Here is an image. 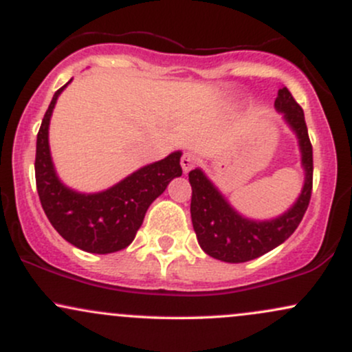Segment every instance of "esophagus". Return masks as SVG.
I'll list each match as a JSON object with an SVG mask.
<instances>
[{
    "instance_id": "34e87169",
    "label": "esophagus",
    "mask_w": 352,
    "mask_h": 352,
    "mask_svg": "<svg viewBox=\"0 0 352 352\" xmlns=\"http://www.w3.org/2000/svg\"><path fill=\"white\" fill-rule=\"evenodd\" d=\"M180 165H182V170H184V173H188L197 165V155H195V153L185 152L184 155H182Z\"/></svg>"
}]
</instances>
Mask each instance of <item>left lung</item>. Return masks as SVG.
<instances>
[{"instance_id": "8db88e82", "label": "left lung", "mask_w": 352, "mask_h": 352, "mask_svg": "<svg viewBox=\"0 0 352 352\" xmlns=\"http://www.w3.org/2000/svg\"><path fill=\"white\" fill-rule=\"evenodd\" d=\"M274 109L296 135L305 173L300 195L285 213L270 220H253L241 215L201 168L197 167L188 173L192 185L190 213L197 240L208 256L220 261L245 263L272 252L293 235L309 205L313 188V147L306 129L305 112L286 87L278 91Z\"/></svg>"}]
</instances>
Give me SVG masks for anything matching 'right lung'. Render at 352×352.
I'll list each match as a JSON object with an SVG mask.
<instances>
[{
  "label": "right lung",
  "instance_id": "right-lung-1",
  "mask_svg": "<svg viewBox=\"0 0 352 352\" xmlns=\"http://www.w3.org/2000/svg\"><path fill=\"white\" fill-rule=\"evenodd\" d=\"M71 80L54 92L38 132L34 162L38 195L47 220L64 240L87 253H114L134 241L152 201L182 175V152L144 165L102 192L82 193L67 187L52 162L50 124L58 98Z\"/></svg>",
  "mask_w": 352,
  "mask_h": 352
}]
</instances>
